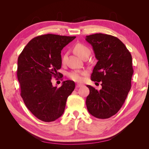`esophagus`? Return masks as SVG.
<instances>
[{"label": "esophagus", "instance_id": "obj_1", "mask_svg": "<svg viewBox=\"0 0 149 149\" xmlns=\"http://www.w3.org/2000/svg\"><path fill=\"white\" fill-rule=\"evenodd\" d=\"M83 86V84H78V83H77L76 84V88H80V87H81Z\"/></svg>", "mask_w": 149, "mask_h": 149}]
</instances>
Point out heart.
Listing matches in <instances>:
<instances>
[{
    "instance_id": "1",
    "label": "heart",
    "mask_w": 149,
    "mask_h": 149,
    "mask_svg": "<svg viewBox=\"0 0 149 149\" xmlns=\"http://www.w3.org/2000/svg\"><path fill=\"white\" fill-rule=\"evenodd\" d=\"M74 50L78 55H79L81 58L85 55V54H86L88 53H90L89 49L86 46H85L82 43H77L76 45H75V46L74 47ZM65 57H66V55H65L62 58L63 62L65 61ZM84 74V72L79 71H72L70 72V73H68V76L70 77V78H71L72 80L74 81L79 82L82 81L83 79L82 75H83Z\"/></svg>"
}]
</instances>
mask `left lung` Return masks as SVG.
<instances>
[{
    "mask_svg": "<svg viewBox=\"0 0 149 149\" xmlns=\"http://www.w3.org/2000/svg\"><path fill=\"white\" fill-rule=\"evenodd\" d=\"M86 40L91 45L97 60L91 80L101 81L102 86L100 91L86 86L89 89L87 109L96 118H109L119 111L131 88V54L119 38L110 35H90Z\"/></svg>",
    "mask_w": 149,
    "mask_h": 149,
    "instance_id": "left-lung-1",
    "label": "left lung"
}]
</instances>
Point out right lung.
Instances as JSON below:
<instances>
[{
	"mask_svg": "<svg viewBox=\"0 0 149 149\" xmlns=\"http://www.w3.org/2000/svg\"><path fill=\"white\" fill-rule=\"evenodd\" d=\"M76 38L46 34L33 38L18 58L17 78L20 95L25 106L36 118L44 122L56 120L63 114L67 98L75 83L67 80L60 88L53 86L61 68V52Z\"/></svg>",
	"mask_w": 149,
	"mask_h": 149,
	"instance_id": "obj_1",
	"label": "right lung"
}]
</instances>
